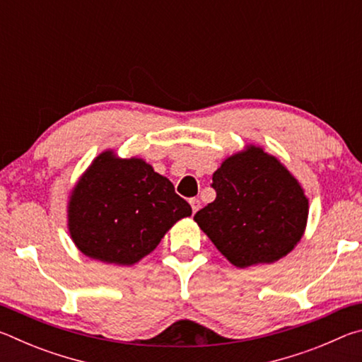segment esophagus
<instances>
[{
	"label": "esophagus",
	"mask_w": 362,
	"mask_h": 362,
	"mask_svg": "<svg viewBox=\"0 0 362 362\" xmlns=\"http://www.w3.org/2000/svg\"><path fill=\"white\" fill-rule=\"evenodd\" d=\"M189 204H192V211H193V214H194V212L199 211L201 201H199L198 198H192V199H189Z\"/></svg>",
	"instance_id": "1"
}]
</instances>
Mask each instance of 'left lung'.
I'll return each mask as SVG.
<instances>
[{"instance_id":"left-lung-1","label":"left lung","mask_w":362,"mask_h":362,"mask_svg":"<svg viewBox=\"0 0 362 362\" xmlns=\"http://www.w3.org/2000/svg\"><path fill=\"white\" fill-rule=\"evenodd\" d=\"M211 187L216 199L194 214V222L235 267L276 262L302 238L308 199L289 170L259 146L226 158Z\"/></svg>"}]
</instances>
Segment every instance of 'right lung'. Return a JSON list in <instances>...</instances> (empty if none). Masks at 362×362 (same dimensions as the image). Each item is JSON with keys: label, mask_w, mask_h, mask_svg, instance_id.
I'll return each instance as SVG.
<instances>
[{"label": "right lung", "mask_w": 362, "mask_h": 362, "mask_svg": "<svg viewBox=\"0 0 362 362\" xmlns=\"http://www.w3.org/2000/svg\"><path fill=\"white\" fill-rule=\"evenodd\" d=\"M192 207L166 177L144 159H119L105 151L73 188L69 230L90 259L134 265L155 249Z\"/></svg>", "instance_id": "right-lung-1"}]
</instances>
